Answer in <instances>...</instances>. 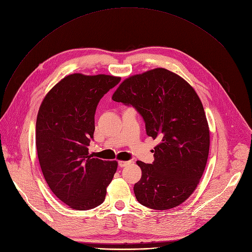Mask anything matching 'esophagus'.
<instances>
[{"label":"esophagus","mask_w":252,"mask_h":252,"mask_svg":"<svg viewBox=\"0 0 252 252\" xmlns=\"http://www.w3.org/2000/svg\"><path fill=\"white\" fill-rule=\"evenodd\" d=\"M130 162H131L130 160H119L118 164H119V166H120V167H124V166L128 165Z\"/></svg>","instance_id":"1"}]
</instances>
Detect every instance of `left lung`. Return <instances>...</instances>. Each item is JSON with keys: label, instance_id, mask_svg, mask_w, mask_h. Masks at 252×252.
<instances>
[{"label": "left lung", "instance_id": "8db88e82", "mask_svg": "<svg viewBox=\"0 0 252 252\" xmlns=\"http://www.w3.org/2000/svg\"><path fill=\"white\" fill-rule=\"evenodd\" d=\"M112 99L133 106L148 136L161 140L151 164L137 161L142 171L134 185L137 201L154 210L184 203L200 183L210 148L208 121L195 90L177 73L158 67L129 76Z\"/></svg>", "mask_w": 252, "mask_h": 252}]
</instances>
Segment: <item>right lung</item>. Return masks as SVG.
I'll return each instance as SVG.
<instances>
[{
    "mask_svg": "<svg viewBox=\"0 0 252 252\" xmlns=\"http://www.w3.org/2000/svg\"><path fill=\"white\" fill-rule=\"evenodd\" d=\"M121 77L69 74L45 95L36 121V149L44 179L54 195L71 209L101 205L118 162L89 156L94 113L103 95Z\"/></svg>",
    "mask_w": 252,
    "mask_h": 252,
    "instance_id": "right-lung-1",
    "label": "right lung"
}]
</instances>
